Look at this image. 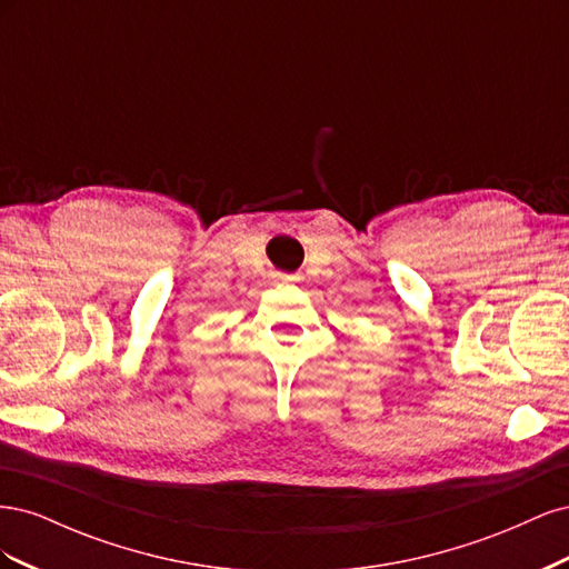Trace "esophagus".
Wrapping results in <instances>:
<instances>
[{
    "mask_svg": "<svg viewBox=\"0 0 569 569\" xmlns=\"http://www.w3.org/2000/svg\"><path fill=\"white\" fill-rule=\"evenodd\" d=\"M280 280H282V282H297L295 274H280Z\"/></svg>",
    "mask_w": 569,
    "mask_h": 569,
    "instance_id": "1",
    "label": "esophagus"
}]
</instances>
